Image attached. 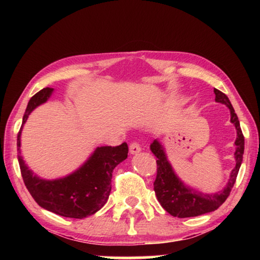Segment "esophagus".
Masks as SVG:
<instances>
[{"label":"esophagus","mask_w":260,"mask_h":260,"mask_svg":"<svg viewBox=\"0 0 260 260\" xmlns=\"http://www.w3.org/2000/svg\"><path fill=\"white\" fill-rule=\"evenodd\" d=\"M129 151L132 155H134V153H138L141 151V146L139 142H136V141H133V142H131L129 144Z\"/></svg>","instance_id":"1"}]
</instances>
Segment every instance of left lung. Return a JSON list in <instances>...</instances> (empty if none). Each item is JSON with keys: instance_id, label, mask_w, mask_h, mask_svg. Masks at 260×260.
Listing matches in <instances>:
<instances>
[{"instance_id": "left-lung-1", "label": "left lung", "mask_w": 260, "mask_h": 260, "mask_svg": "<svg viewBox=\"0 0 260 260\" xmlns=\"http://www.w3.org/2000/svg\"><path fill=\"white\" fill-rule=\"evenodd\" d=\"M214 94L217 102L226 104L230 108L232 116L231 121L235 125L237 131V138L235 141L236 151L234 153L236 166L232 171L231 179L227 186L221 191L210 195V193H203L186 187L174 174L159 142L155 140L150 146L153 155L157 157V175L155 182H153V190L156 192L157 200L159 201L160 205L173 217H197V215L209 213L217 210L230 196L236 181L237 174H239L244 152V136L242 133L240 120L227 95L223 94L222 91L215 89V88Z\"/></svg>"}]
</instances>
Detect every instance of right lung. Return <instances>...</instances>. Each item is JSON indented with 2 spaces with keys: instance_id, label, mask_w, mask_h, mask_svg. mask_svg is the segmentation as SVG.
<instances>
[{
  "instance_id": "right-lung-1",
  "label": "right lung",
  "mask_w": 260,
  "mask_h": 260,
  "mask_svg": "<svg viewBox=\"0 0 260 260\" xmlns=\"http://www.w3.org/2000/svg\"><path fill=\"white\" fill-rule=\"evenodd\" d=\"M52 88H43L29 100L23 117V124L17 135V148L20 153V133L25 121L33 110L49 99ZM128 146L124 142L117 147H101L95 150L81 169L63 179H39L18 156L24 183L34 201L48 211L67 218L82 219L103 208L111 191L112 172L125 160Z\"/></svg>"
}]
</instances>
